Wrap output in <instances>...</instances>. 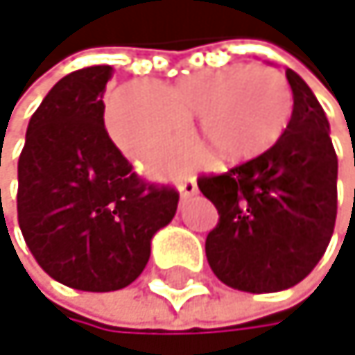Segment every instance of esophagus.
Segmentation results:
<instances>
[{"mask_svg": "<svg viewBox=\"0 0 355 355\" xmlns=\"http://www.w3.org/2000/svg\"><path fill=\"white\" fill-rule=\"evenodd\" d=\"M179 191H181V200H187V198L196 196L198 193L196 179H183V181H179Z\"/></svg>", "mask_w": 355, "mask_h": 355, "instance_id": "obj_1", "label": "esophagus"}]
</instances>
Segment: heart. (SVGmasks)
<instances>
[{
  "label": "heart",
  "mask_w": 355,
  "mask_h": 355,
  "mask_svg": "<svg viewBox=\"0 0 355 355\" xmlns=\"http://www.w3.org/2000/svg\"><path fill=\"white\" fill-rule=\"evenodd\" d=\"M293 115L288 80L273 67L244 62L198 71L174 84L132 82L107 103L105 123L117 149L139 164L162 166L189 145V123L223 159L267 151Z\"/></svg>",
  "instance_id": "heart-1"
}]
</instances>
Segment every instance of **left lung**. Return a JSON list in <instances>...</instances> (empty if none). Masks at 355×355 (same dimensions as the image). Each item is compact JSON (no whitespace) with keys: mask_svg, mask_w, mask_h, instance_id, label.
Wrapping results in <instances>:
<instances>
[{"mask_svg":"<svg viewBox=\"0 0 355 355\" xmlns=\"http://www.w3.org/2000/svg\"><path fill=\"white\" fill-rule=\"evenodd\" d=\"M293 115L265 153L223 174H202L216 206L206 259L218 280L244 293H277L318 265L337 218V153L318 98L288 69Z\"/></svg>","mask_w":355,"mask_h":355,"instance_id":"1","label":"left lung"}]
</instances>
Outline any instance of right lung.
I'll return each instance as SVG.
<instances>
[{
  "label": "right lung",
  "instance_id": "add662e5",
  "mask_svg": "<svg viewBox=\"0 0 355 355\" xmlns=\"http://www.w3.org/2000/svg\"><path fill=\"white\" fill-rule=\"evenodd\" d=\"M111 73L94 64L64 75L31 115L18 157L24 242L50 277L88 293L132 284L179 206V191L141 179L109 139L103 94Z\"/></svg>",
  "mask_w": 355,
  "mask_h": 355
}]
</instances>
